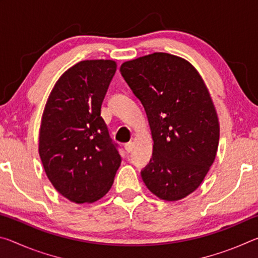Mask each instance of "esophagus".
<instances>
[{"mask_svg": "<svg viewBox=\"0 0 258 258\" xmlns=\"http://www.w3.org/2000/svg\"><path fill=\"white\" fill-rule=\"evenodd\" d=\"M125 150L128 152L132 151L133 150V142H127V143H125Z\"/></svg>", "mask_w": 258, "mask_h": 258, "instance_id": "34e87169", "label": "esophagus"}]
</instances>
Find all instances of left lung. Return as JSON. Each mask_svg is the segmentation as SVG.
Returning <instances> with one entry per match:
<instances>
[{"mask_svg":"<svg viewBox=\"0 0 258 258\" xmlns=\"http://www.w3.org/2000/svg\"><path fill=\"white\" fill-rule=\"evenodd\" d=\"M120 74L145 108L154 140L143 182L163 200L186 197L202 184L220 140L203 78L186 60L163 52L126 61Z\"/></svg>","mask_w":258,"mask_h":258,"instance_id":"8db88e82","label":"left lung"}]
</instances>
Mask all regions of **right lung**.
<instances>
[{
	"label": "right lung",
	"mask_w": 258,
	"mask_h": 258,
	"mask_svg": "<svg viewBox=\"0 0 258 258\" xmlns=\"http://www.w3.org/2000/svg\"><path fill=\"white\" fill-rule=\"evenodd\" d=\"M116 68L112 60L76 63L55 83L43 112V167L55 190L76 204L102 198L120 166L118 145L101 117Z\"/></svg>",
	"instance_id": "add662e5"
}]
</instances>
